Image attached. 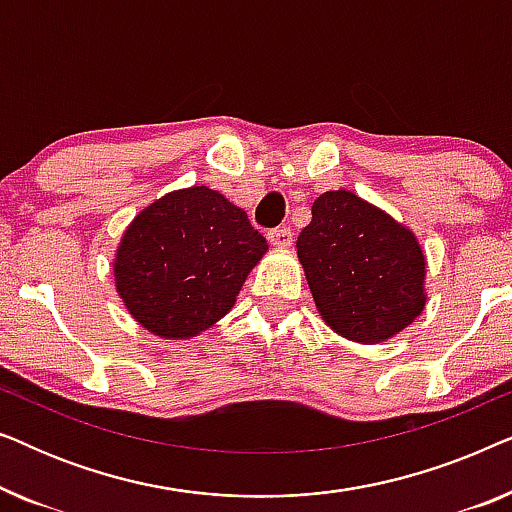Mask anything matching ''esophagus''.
<instances>
[{"label": "esophagus", "instance_id": "34e87169", "mask_svg": "<svg viewBox=\"0 0 512 512\" xmlns=\"http://www.w3.org/2000/svg\"><path fill=\"white\" fill-rule=\"evenodd\" d=\"M268 240H270L272 247L284 249V247H291V244H293V233H291V228L279 226V228H272L270 230Z\"/></svg>", "mask_w": 512, "mask_h": 512}]
</instances>
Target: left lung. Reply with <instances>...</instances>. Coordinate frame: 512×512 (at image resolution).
Segmentation results:
<instances>
[{"instance_id": "left-lung-1", "label": "left lung", "mask_w": 512, "mask_h": 512, "mask_svg": "<svg viewBox=\"0 0 512 512\" xmlns=\"http://www.w3.org/2000/svg\"><path fill=\"white\" fill-rule=\"evenodd\" d=\"M296 247L317 310L342 338L375 345L422 314L426 261L417 237L359 195H319Z\"/></svg>"}]
</instances>
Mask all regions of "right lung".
Listing matches in <instances>:
<instances>
[{
    "label": "right lung",
    "instance_id": "obj_1",
    "mask_svg": "<svg viewBox=\"0 0 512 512\" xmlns=\"http://www.w3.org/2000/svg\"><path fill=\"white\" fill-rule=\"evenodd\" d=\"M268 251L247 214L219 191L193 186L139 212L116 251V291L160 338L207 331L235 305L244 279Z\"/></svg>",
    "mask_w": 512,
    "mask_h": 512
}]
</instances>
